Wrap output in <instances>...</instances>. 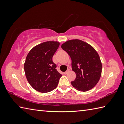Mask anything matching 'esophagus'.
<instances>
[{
    "mask_svg": "<svg viewBox=\"0 0 124 124\" xmlns=\"http://www.w3.org/2000/svg\"><path fill=\"white\" fill-rule=\"evenodd\" d=\"M69 72H70V70H67V71H66V72H64L63 73H64V74H67V73H68Z\"/></svg>",
    "mask_w": 124,
    "mask_h": 124,
    "instance_id": "1",
    "label": "esophagus"
}]
</instances>
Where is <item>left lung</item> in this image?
<instances>
[{
  "mask_svg": "<svg viewBox=\"0 0 124 124\" xmlns=\"http://www.w3.org/2000/svg\"><path fill=\"white\" fill-rule=\"evenodd\" d=\"M72 60V68L76 78L71 81L73 86L83 92L97 84L102 73V63L94 48L79 39L68 40L61 45Z\"/></svg>",
  "mask_w": 124,
  "mask_h": 124,
  "instance_id": "obj_1",
  "label": "left lung"
}]
</instances>
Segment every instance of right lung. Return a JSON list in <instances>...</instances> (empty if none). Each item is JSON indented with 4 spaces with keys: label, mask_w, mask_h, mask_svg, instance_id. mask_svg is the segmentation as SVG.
<instances>
[{
    "label": "right lung",
    "mask_w": 124,
    "mask_h": 124,
    "mask_svg": "<svg viewBox=\"0 0 124 124\" xmlns=\"http://www.w3.org/2000/svg\"><path fill=\"white\" fill-rule=\"evenodd\" d=\"M59 45L58 41H46L35 46L27 54L24 64L26 78L31 86L40 92L56 89L62 77L52 61Z\"/></svg>",
    "instance_id": "add662e5"
}]
</instances>
